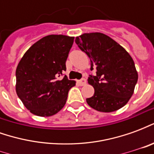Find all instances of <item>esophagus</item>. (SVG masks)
Returning <instances> with one entry per match:
<instances>
[{"instance_id": "34e87169", "label": "esophagus", "mask_w": 154, "mask_h": 154, "mask_svg": "<svg viewBox=\"0 0 154 154\" xmlns=\"http://www.w3.org/2000/svg\"><path fill=\"white\" fill-rule=\"evenodd\" d=\"M78 83L80 84L81 86H84V85H86V83H87V80L85 78H82L81 80L78 81Z\"/></svg>"}]
</instances>
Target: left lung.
I'll return each instance as SVG.
<instances>
[{
	"mask_svg": "<svg viewBox=\"0 0 154 154\" xmlns=\"http://www.w3.org/2000/svg\"><path fill=\"white\" fill-rule=\"evenodd\" d=\"M75 42L90 58L91 70L97 71V75H90L87 80L95 90L93 97L87 99V104L100 112H112L125 106L138 81L129 53L101 33L83 34Z\"/></svg>",
	"mask_w": 154,
	"mask_h": 154,
	"instance_id": "1",
	"label": "left lung"
}]
</instances>
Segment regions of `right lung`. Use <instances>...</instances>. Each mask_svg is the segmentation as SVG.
I'll use <instances>...</instances> for the list:
<instances>
[{"label": "right lung", "instance_id": "obj_1", "mask_svg": "<svg viewBox=\"0 0 154 154\" xmlns=\"http://www.w3.org/2000/svg\"><path fill=\"white\" fill-rule=\"evenodd\" d=\"M74 37L45 36L26 51L19 63L15 90L19 98L35 116H54L65 106L67 94L76 82L64 76L66 61Z\"/></svg>", "mask_w": 154, "mask_h": 154}]
</instances>
